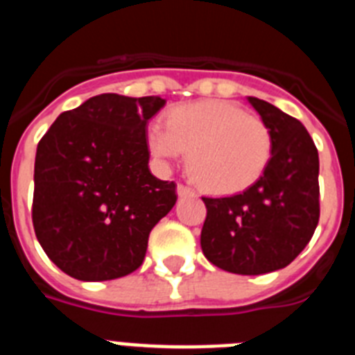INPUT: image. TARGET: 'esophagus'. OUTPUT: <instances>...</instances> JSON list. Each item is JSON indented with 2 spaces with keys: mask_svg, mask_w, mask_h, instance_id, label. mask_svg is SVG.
Returning a JSON list of instances; mask_svg holds the SVG:
<instances>
[{
  "mask_svg": "<svg viewBox=\"0 0 355 355\" xmlns=\"http://www.w3.org/2000/svg\"><path fill=\"white\" fill-rule=\"evenodd\" d=\"M178 196H180V197L196 196V192H193L190 187H187V184H178Z\"/></svg>",
  "mask_w": 355,
  "mask_h": 355,
  "instance_id": "esophagus-1",
  "label": "esophagus"
}]
</instances>
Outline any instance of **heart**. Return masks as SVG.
Masks as SVG:
<instances>
[{"mask_svg": "<svg viewBox=\"0 0 355 355\" xmlns=\"http://www.w3.org/2000/svg\"><path fill=\"white\" fill-rule=\"evenodd\" d=\"M163 126H150L147 147L162 162L188 153L187 168L202 190L238 193L265 174L272 158L270 128L240 105L220 99L188 103L168 110Z\"/></svg>", "mask_w": 355, "mask_h": 355, "instance_id": "1", "label": "heart"}]
</instances>
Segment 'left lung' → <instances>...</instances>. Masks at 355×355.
Returning <instances> with one entry per match:
<instances>
[{
	"label": "left lung",
	"instance_id": "8db88e82",
	"mask_svg": "<svg viewBox=\"0 0 355 355\" xmlns=\"http://www.w3.org/2000/svg\"><path fill=\"white\" fill-rule=\"evenodd\" d=\"M247 101L270 128V163L245 192L202 197L208 213L200 247L222 270L259 275L290 265L311 240L320 218V163L302 122L258 97Z\"/></svg>",
	"mask_w": 355,
	"mask_h": 355
}]
</instances>
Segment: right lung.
<instances>
[{
    "label": "right lung",
    "mask_w": 355,
    "mask_h": 355,
    "mask_svg": "<svg viewBox=\"0 0 355 355\" xmlns=\"http://www.w3.org/2000/svg\"><path fill=\"white\" fill-rule=\"evenodd\" d=\"M156 96L99 94L58 115L37 146L33 227L44 252L78 281L124 277L142 265L150 229L174 208V181L149 171Z\"/></svg>",
    "instance_id": "1"
}]
</instances>
